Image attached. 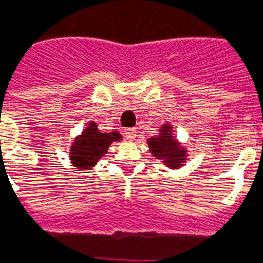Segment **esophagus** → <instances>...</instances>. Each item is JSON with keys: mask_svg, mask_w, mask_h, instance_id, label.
Here are the masks:
<instances>
[{"mask_svg": "<svg viewBox=\"0 0 263 263\" xmlns=\"http://www.w3.org/2000/svg\"><path fill=\"white\" fill-rule=\"evenodd\" d=\"M124 134H125V138H127L128 140H134L136 138L135 128H127V129L124 131Z\"/></svg>", "mask_w": 263, "mask_h": 263, "instance_id": "obj_1", "label": "esophagus"}]
</instances>
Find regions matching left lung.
<instances>
[{
	"label": "left lung",
	"instance_id": "8db88e82",
	"mask_svg": "<svg viewBox=\"0 0 263 263\" xmlns=\"http://www.w3.org/2000/svg\"><path fill=\"white\" fill-rule=\"evenodd\" d=\"M147 144L153 157L164 162L168 168L179 169L187 161V148L176 139L173 127L169 123L161 125L160 134L148 138Z\"/></svg>",
	"mask_w": 263,
	"mask_h": 263
}]
</instances>
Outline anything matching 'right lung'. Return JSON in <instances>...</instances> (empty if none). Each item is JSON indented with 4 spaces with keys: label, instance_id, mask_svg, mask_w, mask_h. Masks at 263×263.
I'll return each mask as SVG.
<instances>
[{
    "label": "right lung",
    "instance_id": "right-lung-1",
    "mask_svg": "<svg viewBox=\"0 0 263 263\" xmlns=\"http://www.w3.org/2000/svg\"><path fill=\"white\" fill-rule=\"evenodd\" d=\"M123 139L117 131L102 132L95 121H88L83 132L75 138L69 147V160L79 169H91L107 153L113 142Z\"/></svg>",
    "mask_w": 263,
    "mask_h": 263
}]
</instances>
